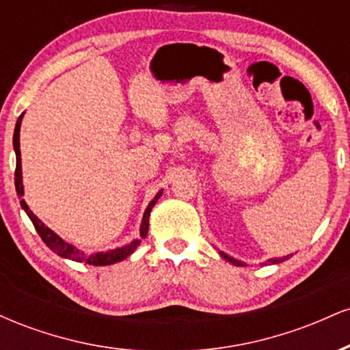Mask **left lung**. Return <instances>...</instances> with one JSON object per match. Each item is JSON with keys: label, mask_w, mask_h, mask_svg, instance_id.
<instances>
[{"label": "left lung", "mask_w": 350, "mask_h": 350, "mask_svg": "<svg viewBox=\"0 0 350 350\" xmlns=\"http://www.w3.org/2000/svg\"><path fill=\"white\" fill-rule=\"evenodd\" d=\"M219 253H220V255L224 256V258L227 260V262H230L232 265H237V267H243V262H239V260L232 258V256H228L227 253H224V252H219ZM290 256H291V255H288V256H283V258H271V260H268V262L273 263V265H275V263H281V262H284V260H286V258H290Z\"/></svg>", "instance_id": "obj_1"}]
</instances>
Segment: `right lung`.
<instances>
[{"label":"right lung","instance_id":"obj_1","mask_svg":"<svg viewBox=\"0 0 350 350\" xmlns=\"http://www.w3.org/2000/svg\"><path fill=\"white\" fill-rule=\"evenodd\" d=\"M21 120H23V115L19 116L18 122H16L14 135H13V146H14V152H16L14 186H16V192H18L19 199H21L23 196H24L23 172H21V151H19V128H21ZM161 194H163V191H159L158 194L154 196V199H152L151 202L148 204L146 211H144L142 227H139V237H142V239H144V237L148 235V227H150V212H151V208L154 207V204L158 202V199L161 198ZM21 207L24 208V212H26V214L29 215L31 222H33V226L36 227V230H38V234L41 235L42 242L46 243L47 247H49L54 253H57V255L64 256V258L74 260V262H85L88 265H94V267H103V265H113L116 262H122V260L126 258V256H130L131 253L136 250V247H138L139 242H142V240H133V242L124 245V247H122V248H115V250L94 253V255H85V253L80 252L79 248H75L74 245L67 243L66 240L60 239V237L57 234H54V232H52L49 227L44 226L41 220H39L38 217L33 214V211H31V208L27 207L26 200H24V199H21Z\"/></svg>","mask_w":350,"mask_h":350}]
</instances>
